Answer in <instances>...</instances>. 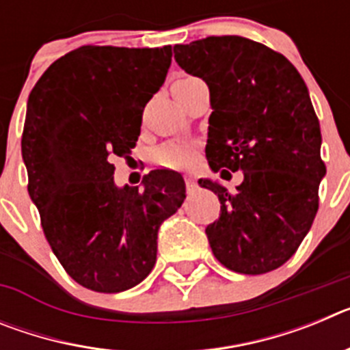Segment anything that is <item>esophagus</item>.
Instances as JSON below:
<instances>
[{"label": "esophagus", "mask_w": 350, "mask_h": 350, "mask_svg": "<svg viewBox=\"0 0 350 350\" xmlns=\"http://www.w3.org/2000/svg\"><path fill=\"white\" fill-rule=\"evenodd\" d=\"M185 185H187V189H194L196 187V177L194 175H185Z\"/></svg>", "instance_id": "34e87169"}]
</instances>
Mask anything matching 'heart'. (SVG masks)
I'll return each instance as SVG.
<instances>
[{
  "mask_svg": "<svg viewBox=\"0 0 350 350\" xmlns=\"http://www.w3.org/2000/svg\"><path fill=\"white\" fill-rule=\"evenodd\" d=\"M191 157V148L185 145H166L156 152L157 165L161 166H180L185 165Z\"/></svg>",
  "mask_w": 350,
  "mask_h": 350,
  "instance_id": "b5f03b06",
  "label": "heart"
}]
</instances>
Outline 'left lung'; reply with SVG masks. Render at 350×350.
<instances>
[{
    "instance_id": "left-lung-1",
    "label": "left lung",
    "mask_w": 350,
    "mask_h": 350,
    "mask_svg": "<svg viewBox=\"0 0 350 350\" xmlns=\"http://www.w3.org/2000/svg\"><path fill=\"white\" fill-rule=\"evenodd\" d=\"M173 52L210 89V168L243 172L237 193L198 180L221 202L205 230L213 256L245 275L282 267L310 230L326 175L307 85L282 54L243 36H208Z\"/></svg>"
}]
</instances>
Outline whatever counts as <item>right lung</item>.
<instances>
[{
	"label": "right lung",
	"instance_id": "obj_1",
	"mask_svg": "<svg viewBox=\"0 0 350 350\" xmlns=\"http://www.w3.org/2000/svg\"><path fill=\"white\" fill-rule=\"evenodd\" d=\"M172 64V47L75 49L52 63L27 100V191L52 252L80 286L131 289L156 265L157 230L180 208L185 184L152 170L144 187H117L110 157H128L142 113Z\"/></svg>",
	"mask_w": 350,
	"mask_h": 350
}]
</instances>
